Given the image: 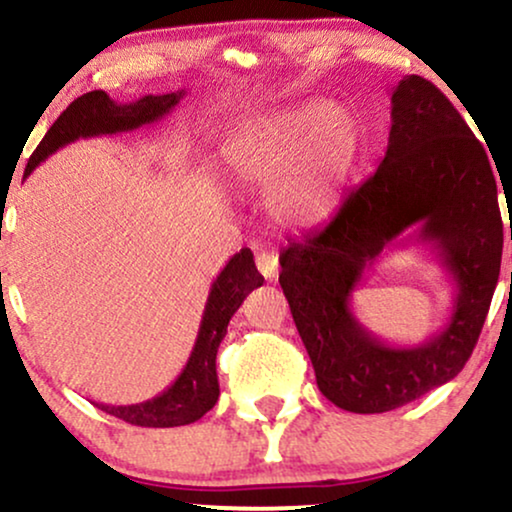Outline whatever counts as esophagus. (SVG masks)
I'll list each match as a JSON object with an SVG mask.
<instances>
[{"mask_svg":"<svg viewBox=\"0 0 512 512\" xmlns=\"http://www.w3.org/2000/svg\"><path fill=\"white\" fill-rule=\"evenodd\" d=\"M256 266L266 280L278 278V254L275 251H261L256 256Z\"/></svg>","mask_w":512,"mask_h":512,"instance_id":"1","label":"esophagus"}]
</instances>
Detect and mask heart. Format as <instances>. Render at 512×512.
Returning a JSON list of instances; mask_svg holds the SVG:
<instances>
[{
	"label": "heart",
	"mask_w": 512,
	"mask_h": 512,
	"mask_svg": "<svg viewBox=\"0 0 512 512\" xmlns=\"http://www.w3.org/2000/svg\"><path fill=\"white\" fill-rule=\"evenodd\" d=\"M357 114L309 100L239 126L222 148L237 184L267 186L266 206L280 225L314 227L340 206L364 158Z\"/></svg>",
	"instance_id": "obj_1"
}]
</instances>
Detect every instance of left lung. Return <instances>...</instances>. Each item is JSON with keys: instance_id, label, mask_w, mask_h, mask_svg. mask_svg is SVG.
Wrapping results in <instances>:
<instances>
[{"instance_id": "obj_1", "label": "left lung", "mask_w": 512, "mask_h": 512, "mask_svg": "<svg viewBox=\"0 0 512 512\" xmlns=\"http://www.w3.org/2000/svg\"><path fill=\"white\" fill-rule=\"evenodd\" d=\"M388 150L321 230L280 254V285L316 383L340 410L381 414L453 381L467 364L501 273L503 222L489 155L453 102L422 76L390 95ZM512 239V227H510ZM435 251L454 314L422 346H390L351 311V292L390 245Z\"/></svg>"}]
</instances>
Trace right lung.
<instances>
[{
  "label": "right lung",
  "instance_id": "add662e5",
  "mask_svg": "<svg viewBox=\"0 0 512 512\" xmlns=\"http://www.w3.org/2000/svg\"><path fill=\"white\" fill-rule=\"evenodd\" d=\"M184 95L186 90L165 95H143V98L124 105V102H114L105 90H90L59 114L57 122L50 126L40 146L30 155L23 179L42 160H47L59 148L69 146L78 138L122 134V131H134L141 129V126L160 122L162 117H167L179 105ZM261 285L263 275L258 273L251 249H242L239 254H234L210 285L194 350H191L182 374L174 378L172 386L146 402L98 405L100 410L122 419L126 424L150 426V429L194 424L208 410H213L220 395L215 357H218V347L227 333V323H230L234 311L242 306L244 299Z\"/></svg>",
  "mask_w": 512,
  "mask_h": 512
}]
</instances>
